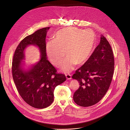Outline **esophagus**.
Here are the masks:
<instances>
[{
    "label": "esophagus",
    "mask_w": 130,
    "mask_h": 130,
    "mask_svg": "<svg viewBox=\"0 0 130 130\" xmlns=\"http://www.w3.org/2000/svg\"><path fill=\"white\" fill-rule=\"evenodd\" d=\"M65 76L67 80H70L71 79V76L70 75H69V74H67V75H66Z\"/></svg>",
    "instance_id": "1"
}]
</instances>
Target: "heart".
<instances>
[{"mask_svg":"<svg viewBox=\"0 0 130 130\" xmlns=\"http://www.w3.org/2000/svg\"><path fill=\"white\" fill-rule=\"evenodd\" d=\"M95 44L94 33L89 30H83L75 27L60 29L53 36V40L46 45V51L50 62L54 65H62L66 72L72 70L75 64H83L88 58Z\"/></svg>","mask_w":130,"mask_h":130,"instance_id":"1","label":"heart"}]
</instances>
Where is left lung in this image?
<instances>
[{
    "mask_svg": "<svg viewBox=\"0 0 130 130\" xmlns=\"http://www.w3.org/2000/svg\"><path fill=\"white\" fill-rule=\"evenodd\" d=\"M114 70L112 49L106 38L101 35L99 45L88 60L72 77L80 84L79 89L74 93L73 101L83 107L98 103L109 88Z\"/></svg>",
    "mask_w": 130,
    "mask_h": 130,
    "instance_id": "left-lung-1",
    "label": "left lung"
}]
</instances>
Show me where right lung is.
Here are the masks:
<instances>
[{"label":"right lung","instance_id":"obj_1","mask_svg":"<svg viewBox=\"0 0 130 130\" xmlns=\"http://www.w3.org/2000/svg\"><path fill=\"white\" fill-rule=\"evenodd\" d=\"M50 27L43 28L24 38L18 45L13 56L12 76L17 89L23 100L36 108H44L53 101L54 90L66 80L63 74L57 70L47 60L46 37ZM38 46L40 60L28 69L24 67V50L29 45Z\"/></svg>","mask_w":130,"mask_h":130}]
</instances>
